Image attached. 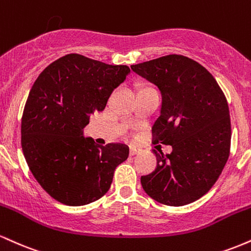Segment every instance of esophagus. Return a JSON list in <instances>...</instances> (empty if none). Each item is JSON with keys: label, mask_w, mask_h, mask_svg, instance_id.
<instances>
[{"label": "esophagus", "mask_w": 251, "mask_h": 251, "mask_svg": "<svg viewBox=\"0 0 251 251\" xmlns=\"http://www.w3.org/2000/svg\"><path fill=\"white\" fill-rule=\"evenodd\" d=\"M139 152V150L135 149V148H129V155H134Z\"/></svg>", "instance_id": "obj_1"}]
</instances>
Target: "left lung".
<instances>
[{
  "label": "left lung",
  "instance_id": "8db88e82",
  "mask_svg": "<svg viewBox=\"0 0 251 251\" xmlns=\"http://www.w3.org/2000/svg\"><path fill=\"white\" fill-rule=\"evenodd\" d=\"M131 68L160 91L153 143L172 146L170 154L153 150L157 168L140 178L144 191L170 206L200 200L229 158L231 124L226 96L215 77L190 57L171 54Z\"/></svg>",
  "mask_w": 251,
  "mask_h": 251
}]
</instances>
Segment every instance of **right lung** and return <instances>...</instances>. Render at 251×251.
<instances>
[{"label":"right lung","instance_id":"add662e5","mask_svg":"<svg viewBox=\"0 0 251 251\" xmlns=\"http://www.w3.org/2000/svg\"><path fill=\"white\" fill-rule=\"evenodd\" d=\"M129 72L127 66L68 54L34 82L22 116V151L37 183L60 203L80 206L101 198L114 170L127 159V145L99 146L83 137V128Z\"/></svg>","mask_w":251,"mask_h":251}]
</instances>
